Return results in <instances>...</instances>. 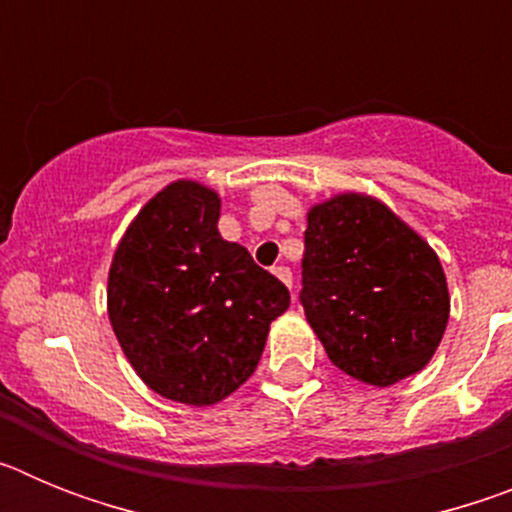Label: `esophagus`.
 <instances>
[{
    "instance_id": "1",
    "label": "esophagus",
    "mask_w": 512,
    "mask_h": 512,
    "mask_svg": "<svg viewBox=\"0 0 512 512\" xmlns=\"http://www.w3.org/2000/svg\"><path fill=\"white\" fill-rule=\"evenodd\" d=\"M274 274H277L287 287H292V271H289V266H274Z\"/></svg>"
}]
</instances>
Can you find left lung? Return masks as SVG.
I'll list each match as a JSON object with an SVG mask.
<instances>
[{
    "label": "left lung",
    "mask_w": 512,
    "mask_h": 512,
    "mask_svg": "<svg viewBox=\"0 0 512 512\" xmlns=\"http://www.w3.org/2000/svg\"><path fill=\"white\" fill-rule=\"evenodd\" d=\"M300 302L328 359L374 387L420 372L449 323L436 251L366 194L307 212Z\"/></svg>",
    "instance_id": "8db88e82"
}]
</instances>
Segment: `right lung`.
I'll return each instance as SVG.
<instances>
[{
  "mask_svg": "<svg viewBox=\"0 0 512 512\" xmlns=\"http://www.w3.org/2000/svg\"><path fill=\"white\" fill-rule=\"evenodd\" d=\"M220 197L174 182L122 235L107 312L138 377L184 405H212L259 366L289 289L217 230Z\"/></svg>",
  "mask_w": 512,
  "mask_h": 512,
  "instance_id": "right-lung-1",
  "label": "right lung"
}]
</instances>
